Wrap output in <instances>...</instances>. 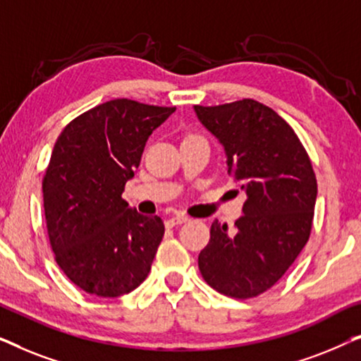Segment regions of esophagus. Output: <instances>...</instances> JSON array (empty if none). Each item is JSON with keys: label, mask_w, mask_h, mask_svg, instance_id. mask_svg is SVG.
Listing matches in <instances>:
<instances>
[{"label": "esophagus", "mask_w": 361, "mask_h": 361, "mask_svg": "<svg viewBox=\"0 0 361 361\" xmlns=\"http://www.w3.org/2000/svg\"><path fill=\"white\" fill-rule=\"evenodd\" d=\"M189 220L187 216L184 215H176V216H171V219L166 220V226H176V225H182L185 224V221Z\"/></svg>", "instance_id": "obj_1"}]
</instances>
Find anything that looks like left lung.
Here are the masks:
<instances>
[{
  "label": "left lung",
  "instance_id": "8db88e82",
  "mask_svg": "<svg viewBox=\"0 0 361 361\" xmlns=\"http://www.w3.org/2000/svg\"><path fill=\"white\" fill-rule=\"evenodd\" d=\"M194 110L224 146L228 174L246 194L235 230L212 224L199 269L220 294L256 298L307 243L317 199L312 164L293 128L263 103L245 98Z\"/></svg>",
  "mask_w": 361,
  "mask_h": 361
}]
</instances>
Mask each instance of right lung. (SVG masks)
Returning <instances> with one entry per match:
<instances>
[{"instance_id": "obj_1", "label": "right lung", "mask_w": 361, "mask_h": 361, "mask_svg": "<svg viewBox=\"0 0 361 361\" xmlns=\"http://www.w3.org/2000/svg\"><path fill=\"white\" fill-rule=\"evenodd\" d=\"M176 106L116 98L63 128L44 174V214L57 264L88 294L118 298L147 278L164 236L159 216L121 199L147 137Z\"/></svg>"}]
</instances>
